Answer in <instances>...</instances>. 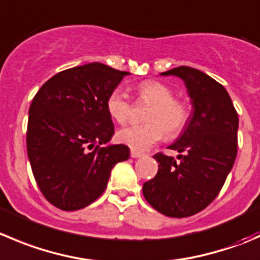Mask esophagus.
Wrapping results in <instances>:
<instances>
[{
    "mask_svg": "<svg viewBox=\"0 0 260 260\" xmlns=\"http://www.w3.org/2000/svg\"><path fill=\"white\" fill-rule=\"evenodd\" d=\"M131 156H132L133 158H137V157H142L143 153L138 152V151H135V150H131Z\"/></svg>",
    "mask_w": 260,
    "mask_h": 260,
    "instance_id": "obj_1",
    "label": "esophagus"
}]
</instances>
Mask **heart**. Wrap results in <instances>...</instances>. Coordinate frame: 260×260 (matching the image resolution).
I'll return each instance as SVG.
<instances>
[{
    "mask_svg": "<svg viewBox=\"0 0 260 260\" xmlns=\"http://www.w3.org/2000/svg\"><path fill=\"white\" fill-rule=\"evenodd\" d=\"M140 102L150 104L145 124H133L117 133L120 143L135 151H145L166 135L175 138L185 129L190 119V108L185 102L174 99V91L158 81H143L136 89ZM107 110L115 122H127L132 115V104L119 89L113 90L107 99Z\"/></svg>",
    "mask_w": 260,
    "mask_h": 260,
    "instance_id": "obj_1",
    "label": "heart"
}]
</instances>
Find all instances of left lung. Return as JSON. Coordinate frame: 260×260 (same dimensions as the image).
I'll use <instances>...</instances> for the list:
<instances>
[{"label":"left lung","instance_id":"left-lung-1","mask_svg":"<svg viewBox=\"0 0 260 260\" xmlns=\"http://www.w3.org/2000/svg\"><path fill=\"white\" fill-rule=\"evenodd\" d=\"M185 84L193 109L176 142L178 160L158 152L155 178L143 184L145 200L169 217H188L218 196L238 153L239 117L225 87L200 70L180 66L162 72Z\"/></svg>","mask_w":260,"mask_h":260}]
</instances>
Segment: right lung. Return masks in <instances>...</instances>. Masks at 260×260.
<instances>
[{
	"label": "right lung",
	"instance_id": "obj_1",
	"mask_svg": "<svg viewBox=\"0 0 260 260\" xmlns=\"http://www.w3.org/2000/svg\"><path fill=\"white\" fill-rule=\"evenodd\" d=\"M129 75L103 63H87L54 75L32 99L26 148L45 200L63 211L96 201L114 165L129 157L125 145L108 143L114 124L107 99Z\"/></svg>",
	"mask_w": 260,
	"mask_h": 260
}]
</instances>
